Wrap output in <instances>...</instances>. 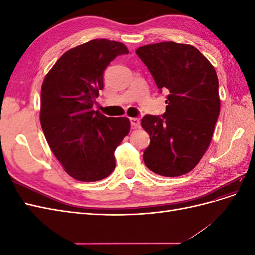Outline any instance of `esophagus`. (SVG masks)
I'll return each instance as SVG.
<instances>
[{"label": "esophagus", "instance_id": "34e87169", "mask_svg": "<svg viewBox=\"0 0 255 255\" xmlns=\"http://www.w3.org/2000/svg\"><path fill=\"white\" fill-rule=\"evenodd\" d=\"M130 126H132L133 128H140V120L138 118H130Z\"/></svg>", "mask_w": 255, "mask_h": 255}]
</instances>
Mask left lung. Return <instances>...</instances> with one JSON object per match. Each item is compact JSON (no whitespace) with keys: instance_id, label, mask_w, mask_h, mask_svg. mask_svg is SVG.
Here are the masks:
<instances>
[{"instance_id":"left-lung-1","label":"left lung","mask_w":255,"mask_h":255,"mask_svg":"<svg viewBox=\"0 0 255 255\" xmlns=\"http://www.w3.org/2000/svg\"><path fill=\"white\" fill-rule=\"evenodd\" d=\"M136 54L159 91H169L165 114L141 119V127L150 135L144 164L164 176L188 173L210 145L220 113L217 73L190 44L165 41L143 45Z\"/></svg>"}]
</instances>
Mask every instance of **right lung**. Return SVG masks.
I'll return each mask as SVG.
<instances>
[{
	"label": "right lung",
	"mask_w": 255,
	"mask_h": 255,
	"mask_svg": "<svg viewBox=\"0 0 255 255\" xmlns=\"http://www.w3.org/2000/svg\"><path fill=\"white\" fill-rule=\"evenodd\" d=\"M125 44L94 39L67 51L45 75L41 86L40 125L65 171L82 182L109 176L115 150L130 128L126 117H106L92 110L103 89L106 67L128 54Z\"/></svg>",
	"instance_id": "obj_1"
}]
</instances>
